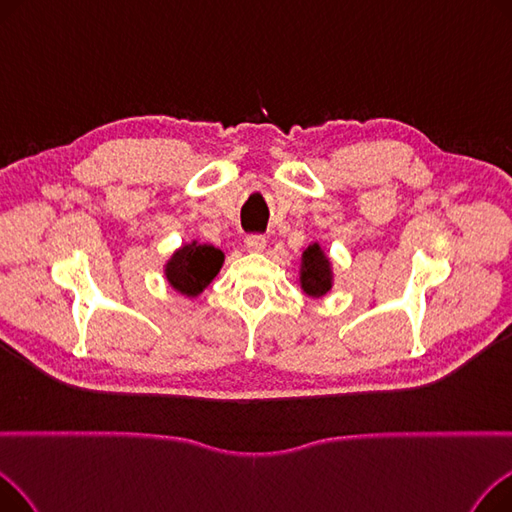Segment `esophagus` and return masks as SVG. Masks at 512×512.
Segmentation results:
<instances>
[{"mask_svg": "<svg viewBox=\"0 0 512 512\" xmlns=\"http://www.w3.org/2000/svg\"><path fill=\"white\" fill-rule=\"evenodd\" d=\"M265 236L263 234H249L245 238V245L249 251H263L265 249Z\"/></svg>", "mask_w": 512, "mask_h": 512, "instance_id": "1", "label": "esophagus"}]
</instances>
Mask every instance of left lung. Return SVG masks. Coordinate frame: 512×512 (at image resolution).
I'll list each match as a JSON object with an SVG mask.
<instances>
[{
  "label": "left lung",
  "instance_id": "obj_1",
  "mask_svg": "<svg viewBox=\"0 0 512 512\" xmlns=\"http://www.w3.org/2000/svg\"><path fill=\"white\" fill-rule=\"evenodd\" d=\"M301 286L309 294V297H321V294H326L332 286L330 261H328L326 253L321 251L317 242L303 253Z\"/></svg>",
  "mask_w": 512,
  "mask_h": 512
}]
</instances>
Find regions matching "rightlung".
<instances>
[{
  "label": "right lung",
  "instance_id": "add662e5",
  "mask_svg": "<svg viewBox=\"0 0 512 512\" xmlns=\"http://www.w3.org/2000/svg\"><path fill=\"white\" fill-rule=\"evenodd\" d=\"M224 263V253L211 245H184L166 265V276L172 288L186 294V297H197L203 288L215 278Z\"/></svg>",
  "mask_w": 512,
  "mask_h": 512
}]
</instances>
